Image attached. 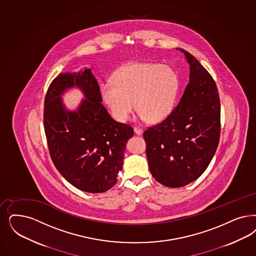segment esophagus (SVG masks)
Segmentation results:
<instances>
[{"mask_svg":"<svg viewBox=\"0 0 256 256\" xmlns=\"http://www.w3.org/2000/svg\"><path fill=\"white\" fill-rule=\"evenodd\" d=\"M134 132L136 133L137 135H142V130L140 128H134Z\"/></svg>","mask_w":256,"mask_h":256,"instance_id":"obj_1","label":"esophagus"}]
</instances>
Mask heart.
I'll return each mask as SVG.
<instances>
[{
	"mask_svg": "<svg viewBox=\"0 0 256 256\" xmlns=\"http://www.w3.org/2000/svg\"><path fill=\"white\" fill-rule=\"evenodd\" d=\"M180 92V78L172 68L155 63H132L115 74L114 83L101 86V94L119 122L135 108L139 118L151 123L164 121L173 112Z\"/></svg>",
	"mask_w": 256,
	"mask_h": 256,
	"instance_id": "heart-1",
	"label": "heart"
}]
</instances>
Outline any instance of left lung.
Masks as SVG:
<instances>
[{
    "label": "left lung",
    "instance_id": "8db88e82",
    "mask_svg": "<svg viewBox=\"0 0 256 256\" xmlns=\"http://www.w3.org/2000/svg\"><path fill=\"white\" fill-rule=\"evenodd\" d=\"M189 83L173 112L144 132L152 176L162 186L182 187L202 176L218 148L220 101L211 74L186 50Z\"/></svg>",
    "mask_w": 256,
    "mask_h": 256
}]
</instances>
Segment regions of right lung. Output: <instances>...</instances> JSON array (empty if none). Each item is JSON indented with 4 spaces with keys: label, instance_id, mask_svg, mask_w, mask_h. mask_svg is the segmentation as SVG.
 Returning a JSON list of instances; mask_svg holds the SVG:
<instances>
[{
    "label": "right lung",
    "instance_id": "right-lung-1",
    "mask_svg": "<svg viewBox=\"0 0 256 256\" xmlns=\"http://www.w3.org/2000/svg\"><path fill=\"white\" fill-rule=\"evenodd\" d=\"M74 88L84 98L69 110L62 96ZM44 130L54 164L72 186L88 193L114 186L133 128L108 112L90 68L62 72L53 80L45 96Z\"/></svg>",
    "mask_w": 256,
    "mask_h": 256
}]
</instances>
